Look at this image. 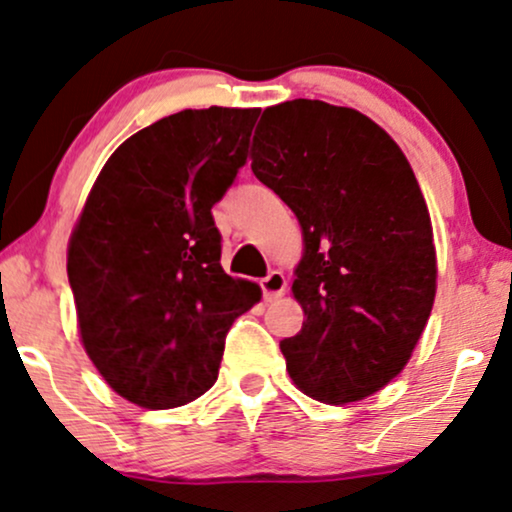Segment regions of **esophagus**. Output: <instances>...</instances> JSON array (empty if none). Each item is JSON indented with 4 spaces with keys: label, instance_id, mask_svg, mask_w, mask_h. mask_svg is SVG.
Segmentation results:
<instances>
[{
    "label": "esophagus",
    "instance_id": "34e87169",
    "mask_svg": "<svg viewBox=\"0 0 512 512\" xmlns=\"http://www.w3.org/2000/svg\"><path fill=\"white\" fill-rule=\"evenodd\" d=\"M260 286H262L264 300H267V303H272V300L281 298L283 291H286V279H283L281 272H269V274L262 279Z\"/></svg>",
    "mask_w": 512,
    "mask_h": 512
}]
</instances>
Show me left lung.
<instances>
[{
    "mask_svg": "<svg viewBox=\"0 0 512 512\" xmlns=\"http://www.w3.org/2000/svg\"><path fill=\"white\" fill-rule=\"evenodd\" d=\"M250 159L303 229L291 291L305 322L281 341L293 384L331 405L372 396L408 365L436 295L410 162L369 116L322 100L264 109Z\"/></svg>",
    "mask_w": 512,
    "mask_h": 512,
    "instance_id": "1",
    "label": "left lung"
}]
</instances>
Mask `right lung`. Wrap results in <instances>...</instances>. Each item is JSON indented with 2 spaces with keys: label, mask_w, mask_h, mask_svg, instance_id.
<instances>
[{
  "label": "right lung",
  "mask_w": 512,
  "mask_h": 512,
  "mask_svg": "<svg viewBox=\"0 0 512 512\" xmlns=\"http://www.w3.org/2000/svg\"><path fill=\"white\" fill-rule=\"evenodd\" d=\"M260 109H183L102 166L69 240L80 341L121 398L166 410L217 381L224 338L262 291L221 269L212 207L248 159Z\"/></svg>",
  "instance_id": "right-lung-1"
}]
</instances>
